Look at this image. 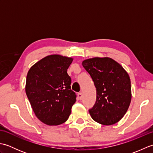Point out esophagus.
I'll return each instance as SVG.
<instances>
[{"mask_svg": "<svg viewBox=\"0 0 153 153\" xmlns=\"http://www.w3.org/2000/svg\"><path fill=\"white\" fill-rule=\"evenodd\" d=\"M77 97H78V98H79V100H82V97H83L82 93H79L78 94H77Z\"/></svg>", "mask_w": 153, "mask_h": 153, "instance_id": "obj_1", "label": "esophagus"}]
</instances>
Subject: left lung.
<instances>
[{
    "label": "left lung",
    "mask_w": 153,
    "mask_h": 153,
    "mask_svg": "<svg viewBox=\"0 0 153 153\" xmlns=\"http://www.w3.org/2000/svg\"><path fill=\"white\" fill-rule=\"evenodd\" d=\"M82 65L94 82L97 91L95 105L89 110L99 123L113 125L128 110L131 100V81L121 65L109 57L84 60Z\"/></svg>",
    "instance_id": "1"
}]
</instances>
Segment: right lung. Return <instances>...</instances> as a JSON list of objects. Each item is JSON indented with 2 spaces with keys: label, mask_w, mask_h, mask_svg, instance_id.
I'll use <instances>...</instances> for the list:
<instances>
[{
  "label": "right lung",
  "mask_w": 153,
  "mask_h": 153,
  "mask_svg": "<svg viewBox=\"0 0 153 153\" xmlns=\"http://www.w3.org/2000/svg\"><path fill=\"white\" fill-rule=\"evenodd\" d=\"M73 58L51 54L29 70L25 93L35 116L45 124L58 126L69 118L76 95L67 70Z\"/></svg>",
  "instance_id": "right-lung-1"
}]
</instances>
